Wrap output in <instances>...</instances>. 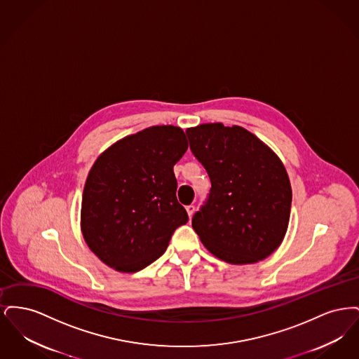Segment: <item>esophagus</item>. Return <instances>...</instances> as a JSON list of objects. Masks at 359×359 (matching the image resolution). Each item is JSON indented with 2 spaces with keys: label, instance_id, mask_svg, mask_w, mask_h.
<instances>
[{
  "label": "esophagus",
  "instance_id": "34e87169",
  "mask_svg": "<svg viewBox=\"0 0 359 359\" xmlns=\"http://www.w3.org/2000/svg\"><path fill=\"white\" fill-rule=\"evenodd\" d=\"M186 211H187L188 217L191 218V217L194 215V212H195V205H187V207H186Z\"/></svg>",
  "mask_w": 359,
  "mask_h": 359
}]
</instances>
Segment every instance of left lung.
Instances as JSON below:
<instances>
[{"label": "left lung", "mask_w": 359, "mask_h": 359, "mask_svg": "<svg viewBox=\"0 0 359 359\" xmlns=\"http://www.w3.org/2000/svg\"><path fill=\"white\" fill-rule=\"evenodd\" d=\"M186 133L211 180L207 203L192 218L205 249L233 265L271 256L285 237L292 205L280 157L238 125L202 123Z\"/></svg>", "instance_id": "left-lung-1"}]
</instances>
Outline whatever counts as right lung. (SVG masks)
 <instances>
[{
  "label": "right lung",
  "instance_id": "right-lung-1",
  "mask_svg": "<svg viewBox=\"0 0 359 359\" xmlns=\"http://www.w3.org/2000/svg\"><path fill=\"white\" fill-rule=\"evenodd\" d=\"M182 128L161 125L123 137L98 156L86 179L81 230L107 266L133 273L161 256L187 223L173 165L187 151Z\"/></svg>",
  "mask_w": 359,
  "mask_h": 359
}]
</instances>
